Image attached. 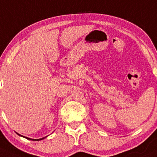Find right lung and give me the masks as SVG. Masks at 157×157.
Wrapping results in <instances>:
<instances>
[{
  "label": "right lung",
  "mask_w": 157,
  "mask_h": 157,
  "mask_svg": "<svg viewBox=\"0 0 157 157\" xmlns=\"http://www.w3.org/2000/svg\"><path fill=\"white\" fill-rule=\"evenodd\" d=\"M17 133V132H16ZM18 134V133H17ZM19 135V136H22V137H24V138H27V139H29V140H31V141H40V140H43V139H44V138H47V136H46V137H44V138H39V139H33V138H27V137H25V136H23V135H21L20 134H18Z\"/></svg>",
  "instance_id": "1"
}]
</instances>
